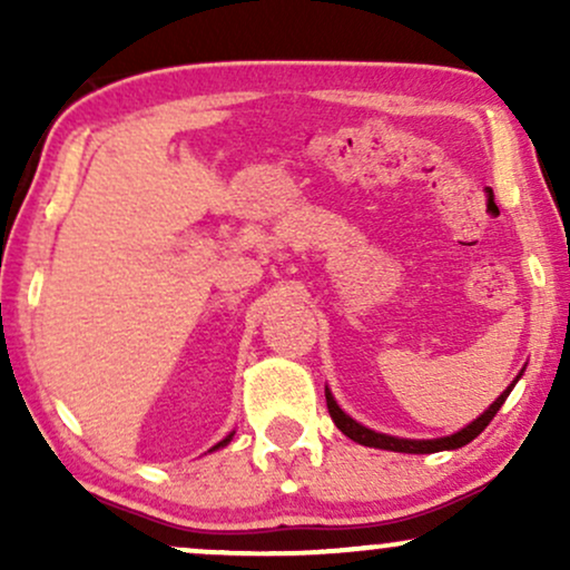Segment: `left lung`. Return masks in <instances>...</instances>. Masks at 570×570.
Wrapping results in <instances>:
<instances>
[{"mask_svg":"<svg viewBox=\"0 0 570 570\" xmlns=\"http://www.w3.org/2000/svg\"><path fill=\"white\" fill-rule=\"evenodd\" d=\"M517 383V381H514ZM514 383L509 385L503 394L495 399L490 407L482 412L476 421L469 423L466 429H461L458 434H450V436H442V440H399V436H389V434H377V431H372L367 426H362V423H356L353 417L345 415L343 410L337 407V402L332 399L330 391H326V407H330V415L332 421H335V426L343 431L345 436H351L353 442L358 444H367V448H381V450H394V453H440V450H455V448H463V444H469L474 440V436H480L482 431L490 421L495 417V412L501 410V404L507 402L509 391L514 389Z\"/></svg>","mask_w":570,"mask_h":570,"instance_id":"left-lung-1","label":"left lung"}]
</instances>
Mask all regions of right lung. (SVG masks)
Returning <instances> with one entry per match:
<instances>
[{
  "mask_svg": "<svg viewBox=\"0 0 570 570\" xmlns=\"http://www.w3.org/2000/svg\"><path fill=\"white\" fill-rule=\"evenodd\" d=\"M230 440H233V434H230V436H225V440H222V442L217 444V448H225V444H227V442H230Z\"/></svg>",
  "mask_w": 570,
  "mask_h": 570,
  "instance_id": "right-lung-1",
  "label": "right lung"
}]
</instances>
